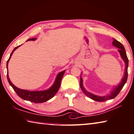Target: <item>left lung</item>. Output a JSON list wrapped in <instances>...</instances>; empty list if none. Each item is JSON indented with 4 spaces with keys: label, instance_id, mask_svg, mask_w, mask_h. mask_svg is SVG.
I'll return each mask as SVG.
<instances>
[{
    "label": "left lung",
    "instance_id": "obj_1",
    "mask_svg": "<svg viewBox=\"0 0 134 134\" xmlns=\"http://www.w3.org/2000/svg\"><path fill=\"white\" fill-rule=\"evenodd\" d=\"M113 44L115 46V47H118L120 49L118 50L119 52H120L121 56L122 57V59L124 61L125 63V72L124 74V76L122 80V82L118 85V86L115 87V88H114V90L111 92L110 94L108 95L107 96H104V97H99L96 96V95H94L90 92H87L86 90L84 89L83 86H82V79H81V76H80V87L82 90V91H83L84 93L86 95L87 97H88L89 98H91L94 101H99V102H103L107 100H108V99H113L117 96V95L120 93L121 91V89L123 88L125 84L126 83V80L128 79V59L127 57V55H126V53L125 52V48L124 47V46L122 44V43H121L120 42L116 40L115 39H114V41L113 42Z\"/></svg>",
    "mask_w": 134,
    "mask_h": 134
}]
</instances>
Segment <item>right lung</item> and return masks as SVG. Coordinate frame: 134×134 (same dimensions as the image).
Returning <instances> with one entry per match:
<instances>
[{
	"instance_id": "1",
	"label": "right lung",
	"mask_w": 134,
	"mask_h": 134,
	"mask_svg": "<svg viewBox=\"0 0 134 134\" xmlns=\"http://www.w3.org/2000/svg\"><path fill=\"white\" fill-rule=\"evenodd\" d=\"M36 39V38H29V40L27 41H30L32 40L34 41ZM19 46H18L14 48V50L12 51L10 55L9 59H8V62H7L6 64V67L7 69H8V73H7V78H8V80L9 84L12 87V88L15 92L16 94H18V96L20 97L21 98L23 99H25V100L29 101L30 102H32V103H42L44 102H46L48 100H49L50 99L53 98V97L55 96V94L57 93L58 90L60 88V84H61V81H62V79L64 75V74L65 72V71H63L60 72V73L57 75L56 79H55V81L54 82L53 86L50 88L48 90L45 91H29L27 90H21L20 88H19L18 87H16L15 86L12 84V82L10 81L9 75H8V63L9 62V60L10 59L12 54H13L14 51L16 49H17Z\"/></svg>"
}]
</instances>
